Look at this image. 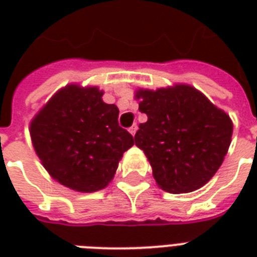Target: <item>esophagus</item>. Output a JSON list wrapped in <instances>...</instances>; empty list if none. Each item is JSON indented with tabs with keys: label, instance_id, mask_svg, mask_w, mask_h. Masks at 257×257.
<instances>
[{
	"label": "esophagus",
	"instance_id": "obj_1",
	"mask_svg": "<svg viewBox=\"0 0 257 257\" xmlns=\"http://www.w3.org/2000/svg\"><path fill=\"white\" fill-rule=\"evenodd\" d=\"M136 132H137V125L135 124V125H132L131 128H129V133H131L132 136H135V135H136Z\"/></svg>",
	"mask_w": 257,
	"mask_h": 257
}]
</instances>
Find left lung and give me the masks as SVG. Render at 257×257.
I'll use <instances>...</instances> for the list:
<instances>
[{
    "label": "left lung",
    "mask_w": 257,
    "mask_h": 257,
    "mask_svg": "<svg viewBox=\"0 0 257 257\" xmlns=\"http://www.w3.org/2000/svg\"><path fill=\"white\" fill-rule=\"evenodd\" d=\"M136 98L148 120L139 125L135 143L148 157L157 185L188 193L207 184L231 145L229 116L189 85L140 89Z\"/></svg>",
    "instance_id": "left-lung-1"
}]
</instances>
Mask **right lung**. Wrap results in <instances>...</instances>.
<instances>
[{"instance_id":"add662e5","label":"right lung","mask_w":257,"mask_h":257,"mask_svg":"<svg viewBox=\"0 0 257 257\" xmlns=\"http://www.w3.org/2000/svg\"><path fill=\"white\" fill-rule=\"evenodd\" d=\"M96 86L68 85L30 122L34 151L49 175L77 192L105 188L133 136L118 125V108Z\"/></svg>"}]
</instances>
